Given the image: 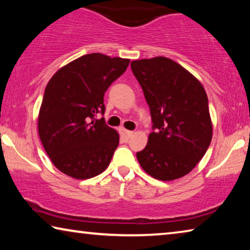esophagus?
Returning a JSON list of instances; mask_svg holds the SVG:
<instances>
[{"mask_svg":"<svg viewBox=\"0 0 250 250\" xmlns=\"http://www.w3.org/2000/svg\"><path fill=\"white\" fill-rule=\"evenodd\" d=\"M132 131H129V130H125V128H121L120 129V135H121V139L124 140L125 142H126L131 138V135H132Z\"/></svg>","mask_w":250,"mask_h":250,"instance_id":"1","label":"esophagus"}]
</instances>
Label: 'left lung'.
<instances>
[{
	"mask_svg": "<svg viewBox=\"0 0 250 250\" xmlns=\"http://www.w3.org/2000/svg\"><path fill=\"white\" fill-rule=\"evenodd\" d=\"M131 69L150 107L154 130L137 153L139 163L154 179H180L196 167L213 137L204 87L167 57L133 61Z\"/></svg>",
	"mask_w": 250,
	"mask_h": 250,
	"instance_id": "left-lung-1",
	"label": "left lung"
}]
</instances>
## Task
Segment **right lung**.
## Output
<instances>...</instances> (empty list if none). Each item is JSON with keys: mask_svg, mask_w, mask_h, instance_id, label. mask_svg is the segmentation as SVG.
I'll list each match as a JSON object with an SVG mask.
<instances>
[{"mask_svg": "<svg viewBox=\"0 0 250 250\" xmlns=\"http://www.w3.org/2000/svg\"><path fill=\"white\" fill-rule=\"evenodd\" d=\"M129 62L126 58L92 53L70 62L50 78L37 128L46 153L64 174L86 180L108 167L119 133L95 116L104 112V92Z\"/></svg>", "mask_w": 250, "mask_h": 250, "instance_id": "1", "label": "right lung"}]
</instances>
